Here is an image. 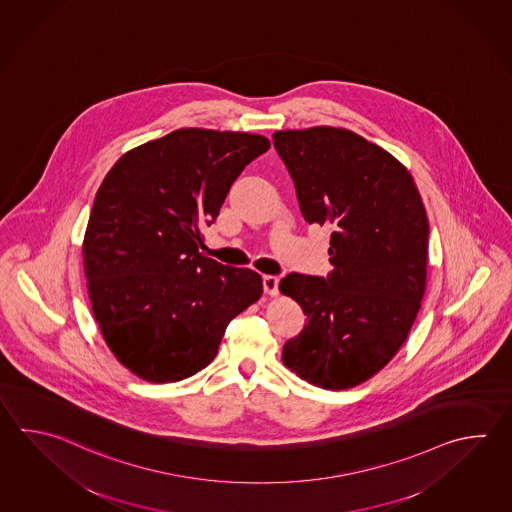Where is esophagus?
Listing matches in <instances>:
<instances>
[{"instance_id": "obj_1", "label": "esophagus", "mask_w": 512, "mask_h": 512, "mask_svg": "<svg viewBox=\"0 0 512 512\" xmlns=\"http://www.w3.org/2000/svg\"><path fill=\"white\" fill-rule=\"evenodd\" d=\"M262 284H264V292L268 293V295H279V277H275V275H264L262 277Z\"/></svg>"}]
</instances>
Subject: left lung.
Segmentation results:
<instances>
[{"mask_svg": "<svg viewBox=\"0 0 512 512\" xmlns=\"http://www.w3.org/2000/svg\"><path fill=\"white\" fill-rule=\"evenodd\" d=\"M304 220L328 224L330 275L290 273L303 332L282 363L308 383L345 390L377 374L416 321L427 286L428 219L414 178L383 147L341 127L275 131Z\"/></svg>", "mask_w": 512, "mask_h": 512, "instance_id": "8db88e82", "label": "left lung"}]
</instances>
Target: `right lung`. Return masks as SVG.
<instances>
[{
	"label": "right lung",
	"instance_id": "right-lung-1",
	"mask_svg": "<svg viewBox=\"0 0 512 512\" xmlns=\"http://www.w3.org/2000/svg\"><path fill=\"white\" fill-rule=\"evenodd\" d=\"M266 136L177 129L127 151L96 191L84 237L94 319L116 359L149 383L197 374L261 275L204 257L202 230Z\"/></svg>",
	"mask_w": 512,
	"mask_h": 512
}]
</instances>
